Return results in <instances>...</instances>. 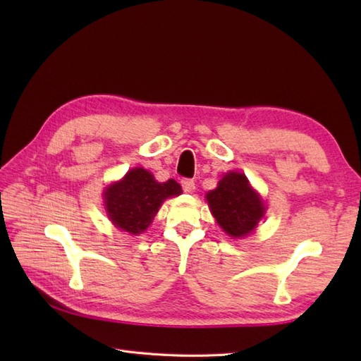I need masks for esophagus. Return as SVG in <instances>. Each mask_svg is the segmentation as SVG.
Masks as SVG:
<instances>
[{
  "label": "esophagus",
  "instance_id": "obj_1",
  "mask_svg": "<svg viewBox=\"0 0 361 361\" xmlns=\"http://www.w3.org/2000/svg\"><path fill=\"white\" fill-rule=\"evenodd\" d=\"M180 185H182V190L185 192H192L195 190V183L192 179H182Z\"/></svg>",
  "mask_w": 361,
  "mask_h": 361
}]
</instances>
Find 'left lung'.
<instances>
[{
  "label": "left lung",
  "instance_id": "1",
  "mask_svg": "<svg viewBox=\"0 0 361 361\" xmlns=\"http://www.w3.org/2000/svg\"><path fill=\"white\" fill-rule=\"evenodd\" d=\"M211 212L223 231L233 238L248 235L265 214L264 203L243 173L231 171L206 194Z\"/></svg>",
  "mask_w": 361,
  "mask_h": 361
}]
</instances>
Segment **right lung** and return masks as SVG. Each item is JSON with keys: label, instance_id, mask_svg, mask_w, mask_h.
<instances>
[{"label": "right lung", "instance_id": "right-lung-1", "mask_svg": "<svg viewBox=\"0 0 361 361\" xmlns=\"http://www.w3.org/2000/svg\"><path fill=\"white\" fill-rule=\"evenodd\" d=\"M180 192L182 188L176 180L159 183L147 170L134 169L126 173L122 182L105 191V204L118 228L137 235L146 231L164 200Z\"/></svg>", "mask_w": 361, "mask_h": 361}]
</instances>
